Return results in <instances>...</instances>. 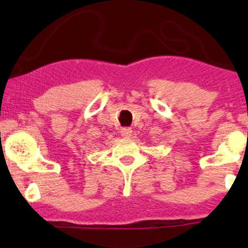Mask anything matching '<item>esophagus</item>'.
<instances>
[{
	"label": "esophagus",
	"instance_id": "34e87169",
	"mask_svg": "<svg viewBox=\"0 0 248 248\" xmlns=\"http://www.w3.org/2000/svg\"><path fill=\"white\" fill-rule=\"evenodd\" d=\"M121 135L124 136V138H126V139H129L130 136H132V129H130V128H122L121 129Z\"/></svg>",
	"mask_w": 248,
	"mask_h": 248
}]
</instances>
